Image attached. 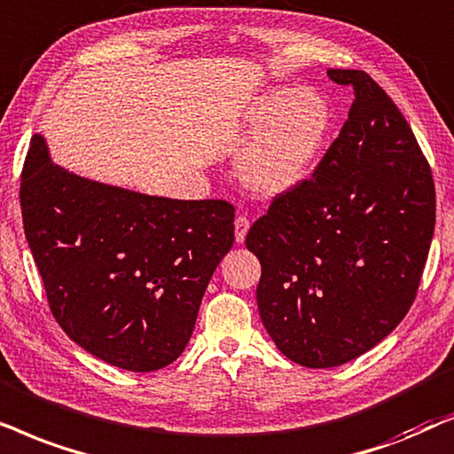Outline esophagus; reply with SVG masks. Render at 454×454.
Instances as JSON below:
<instances>
[{
  "label": "esophagus",
  "mask_w": 454,
  "mask_h": 454,
  "mask_svg": "<svg viewBox=\"0 0 454 454\" xmlns=\"http://www.w3.org/2000/svg\"><path fill=\"white\" fill-rule=\"evenodd\" d=\"M249 226H251L249 217L239 215L237 220H234V237H237V243H239V245H240V243H245L247 232H249Z\"/></svg>",
  "instance_id": "esophagus-1"
}]
</instances>
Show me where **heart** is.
<instances>
[{
    "instance_id": "b5f03b06",
    "label": "heart",
    "mask_w": 454,
    "mask_h": 454,
    "mask_svg": "<svg viewBox=\"0 0 454 454\" xmlns=\"http://www.w3.org/2000/svg\"><path fill=\"white\" fill-rule=\"evenodd\" d=\"M330 126V106L316 90H265L243 116V129L257 135L240 166L245 184L270 197L294 189L316 166Z\"/></svg>"
}]
</instances>
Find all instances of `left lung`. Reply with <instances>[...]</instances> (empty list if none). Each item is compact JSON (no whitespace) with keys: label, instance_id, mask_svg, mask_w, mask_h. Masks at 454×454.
Returning <instances> with one entry per match:
<instances>
[{"label":"left lung","instance_id":"left-lung-1","mask_svg":"<svg viewBox=\"0 0 454 454\" xmlns=\"http://www.w3.org/2000/svg\"><path fill=\"white\" fill-rule=\"evenodd\" d=\"M348 120L311 178L271 201L247 234L262 263L257 307L294 364L357 359L407 316L430 251L436 191L407 120L364 70Z\"/></svg>","mask_w":454,"mask_h":454}]
</instances>
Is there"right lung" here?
<instances>
[{
    "instance_id": "add662e5",
    "label": "right lung",
    "mask_w": 454,
    "mask_h": 454,
    "mask_svg": "<svg viewBox=\"0 0 454 454\" xmlns=\"http://www.w3.org/2000/svg\"><path fill=\"white\" fill-rule=\"evenodd\" d=\"M24 234L62 330L97 359L155 372L183 353L234 207L180 201L78 176L35 135L20 178Z\"/></svg>"
}]
</instances>
